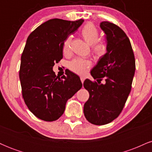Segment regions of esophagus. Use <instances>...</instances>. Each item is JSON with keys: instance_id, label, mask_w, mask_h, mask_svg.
I'll return each mask as SVG.
<instances>
[{"instance_id": "esophagus-1", "label": "esophagus", "mask_w": 152, "mask_h": 152, "mask_svg": "<svg viewBox=\"0 0 152 152\" xmlns=\"http://www.w3.org/2000/svg\"><path fill=\"white\" fill-rule=\"evenodd\" d=\"M84 80H85V78H84V77H81V81L82 83H83V81H84Z\"/></svg>"}]
</instances>
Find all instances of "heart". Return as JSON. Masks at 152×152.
<instances>
[{
    "mask_svg": "<svg viewBox=\"0 0 152 152\" xmlns=\"http://www.w3.org/2000/svg\"><path fill=\"white\" fill-rule=\"evenodd\" d=\"M81 35L84 41L91 45V52L96 59H100L107 53V46L104 43L99 41V31L94 24L87 23L83 26L81 30ZM71 38L67 37L63 43V53L69 55L71 50ZM91 63L89 60L82 58H76L69 63V69L72 72L78 75H83L90 68Z\"/></svg>",
    "mask_w": 152,
    "mask_h": 152,
    "instance_id": "b5f03b06",
    "label": "heart"
}]
</instances>
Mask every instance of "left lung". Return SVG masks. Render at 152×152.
Returning a JSON list of instances; mask_svg holds the SVG:
<instances>
[{"mask_svg": "<svg viewBox=\"0 0 152 152\" xmlns=\"http://www.w3.org/2000/svg\"><path fill=\"white\" fill-rule=\"evenodd\" d=\"M100 27L106 36L107 53L91 71L96 81L83 82L89 93L83 113L95 125L109 124L121 114L132 89L136 69L133 49L124 31L109 21L102 22Z\"/></svg>", "mask_w": 152, "mask_h": 152, "instance_id": "obj_1", "label": "left lung"}]
</instances>
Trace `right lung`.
I'll use <instances>...</instances> for the list:
<instances>
[{
  "instance_id": "1",
  "label": "right lung",
  "mask_w": 152,
  "mask_h": 152,
  "mask_svg": "<svg viewBox=\"0 0 152 152\" xmlns=\"http://www.w3.org/2000/svg\"><path fill=\"white\" fill-rule=\"evenodd\" d=\"M83 22V19H50L36 28L27 38L19 78L24 102L40 119L53 121L60 118L68 99L82 87L77 75L69 71L60 78L52 69L63 58L64 41Z\"/></svg>"
}]
</instances>
